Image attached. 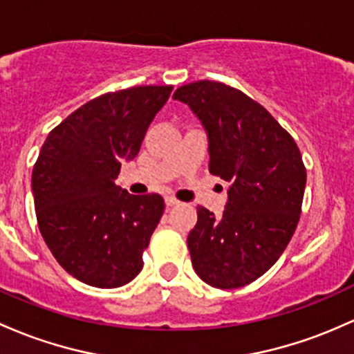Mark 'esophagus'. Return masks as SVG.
<instances>
[{
    "label": "esophagus",
    "mask_w": 354,
    "mask_h": 354,
    "mask_svg": "<svg viewBox=\"0 0 354 354\" xmlns=\"http://www.w3.org/2000/svg\"><path fill=\"white\" fill-rule=\"evenodd\" d=\"M176 205H180V201L176 200V198H173V196H168L166 198V207H176Z\"/></svg>",
    "instance_id": "obj_1"
}]
</instances>
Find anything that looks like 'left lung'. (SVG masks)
<instances>
[{"instance_id":"obj_1","label":"left lung","mask_w":354,"mask_h":354,"mask_svg":"<svg viewBox=\"0 0 354 354\" xmlns=\"http://www.w3.org/2000/svg\"><path fill=\"white\" fill-rule=\"evenodd\" d=\"M173 99L201 120L209 173L230 183L220 218L196 208L188 235L193 269L218 289L243 287L277 262L296 232L306 188L301 151L266 107L230 85L198 80Z\"/></svg>"}]
</instances>
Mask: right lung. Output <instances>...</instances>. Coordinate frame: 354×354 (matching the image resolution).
<instances>
[{"label":"right lung","instance_id":"1","mask_svg":"<svg viewBox=\"0 0 354 354\" xmlns=\"http://www.w3.org/2000/svg\"><path fill=\"white\" fill-rule=\"evenodd\" d=\"M171 85H141L88 100L46 136L32 173L40 234L57 262L80 282L112 289L142 269V252L165 212L156 193L115 185L138 156Z\"/></svg>","mask_w":354,"mask_h":354}]
</instances>
